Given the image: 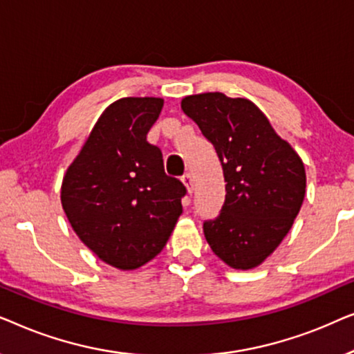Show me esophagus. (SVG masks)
Wrapping results in <instances>:
<instances>
[{"instance_id": "esophagus-1", "label": "esophagus", "mask_w": 354, "mask_h": 354, "mask_svg": "<svg viewBox=\"0 0 354 354\" xmlns=\"http://www.w3.org/2000/svg\"><path fill=\"white\" fill-rule=\"evenodd\" d=\"M182 182H183V185L187 187L188 193H192V192H193V177H192L190 172L183 174V176H182Z\"/></svg>"}]
</instances>
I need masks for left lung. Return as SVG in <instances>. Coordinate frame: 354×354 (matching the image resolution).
<instances>
[{
    "instance_id": "8db88e82",
    "label": "left lung",
    "mask_w": 354,
    "mask_h": 354,
    "mask_svg": "<svg viewBox=\"0 0 354 354\" xmlns=\"http://www.w3.org/2000/svg\"><path fill=\"white\" fill-rule=\"evenodd\" d=\"M182 109L214 147L225 201L203 222L211 250L234 269L259 266L292 229L303 205L301 159L250 100L224 93L187 96Z\"/></svg>"
}]
</instances>
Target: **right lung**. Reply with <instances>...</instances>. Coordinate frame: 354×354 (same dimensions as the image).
Returning <instances> with one entry per match:
<instances>
[{
	"label": "right lung",
	"mask_w": 354,
	"mask_h": 354,
	"mask_svg": "<svg viewBox=\"0 0 354 354\" xmlns=\"http://www.w3.org/2000/svg\"><path fill=\"white\" fill-rule=\"evenodd\" d=\"M161 108V98L109 104L62 180L72 229L100 259L124 270L161 253L187 195L164 172L161 149L147 140Z\"/></svg>",
	"instance_id": "right-lung-1"
}]
</instances>
